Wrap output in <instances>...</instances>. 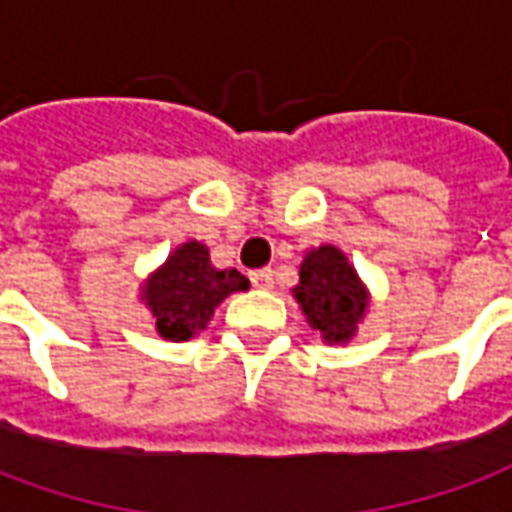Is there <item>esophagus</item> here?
I'll list each match as a JSON object with an SVG mask.
<instances>
[{"mask_svg":"<svg viewBox=\"0 0 512 512\" xmlns=\"http://www.w3.org/2000/svg\"><path fill=\"white\" fill-rule=\"evenodd\" d=\"M249 279H252V285H255V288L268 290L271 285H274V271H271V268H257V271L249 274Z\"/></svg>","mask_w":512,"mask_h":512,"instance_id":"1","label":"esophagus"}]
</instances>
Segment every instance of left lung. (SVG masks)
Masks as SVG:
<instances>
[{
    "label": "left lung",
    "mask_w": 512,
    "mask_h": 512,
    "mask_svg": "<svg viewBox=\"0 0 512 512\" xmlns=\"http://www.w3.org/2000/svg\"><path fill=\"white\" fill-rule=\"evenodd\" d=\"M301 282L293 288L312 329L326 343H345L356 332L367 307V293L348 257L337 246L312 249L299 271Z\"/></svg>",
    "instance_id": "left-lung-1"
}]
</instances>
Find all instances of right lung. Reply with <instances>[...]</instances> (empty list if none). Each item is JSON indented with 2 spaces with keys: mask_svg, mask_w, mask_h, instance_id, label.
Segmentation results:
<instances>
[{
  "mask_svg": "<svg viewBox=\"0 0 512 512\" xmlns=\"http://www.w3.org/2000/svg\"><path fill=\"white\" fill-rule=\"evenodd\" d=\"M249 288V279L227 268L211 266L208 249L197 241L178 246L164 268H158L145 285L147 307L156 318V329L167 340H189L208 326L213 307L235 290Z\"/></svg>",
  "mask_w": 512,
  "mask_h": 512,
  "instance_id": "obj_1",
  "label": "right lung"
}]
</instances>
